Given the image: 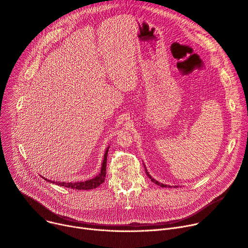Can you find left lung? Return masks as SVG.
<instances>
[{
  "instance_id": "1",
  "label": "left lung",
  "mask_w": 248,
  "mask_h": 248,
  "mask_svg": "<svg viewBox=\"0 0 248 248\" xmlns=\"http://www.w3.org/2000/svg\"><path fill=\"white\" fill-rule=\"evenodd\" d=\"M144 167H145V171H146V174L148 175V177L151 179V181L153 182V183H155V185H158V186H161V187H170V186H168V185H165V184H163V183H160V182H158L157 180H155L154 178H152V176L149 174V172H148V170H147V168H146V166L144 165ZM175 187H178V186H175Z\"/></svg>"
}]
</instances>
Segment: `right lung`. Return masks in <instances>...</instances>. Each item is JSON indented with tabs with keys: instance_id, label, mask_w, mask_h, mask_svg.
I'll use <instances>...</instances> for the list:
<instances>
[{
	"instance_id": "right-lung-1",
	"label": "right lung",
	"mask_w": 248,
	"mask_h": 248,
	"mask_svg": "<svg viewBox=\"0 0 248 248\" xmlns=\"http://www.w3.org/2000/svg\"><path fill=\"white\" fill-rule=\"evenodd\" d=\"M108 149H109V147H108L106 152H104L100 173L97 176H95L94 178H93V179L86 180L84 182H69V183H67V182H57V181L55 182V181H51V180H49L47 178H43V177L42 178L44 180H46L47 182H49V183L56 184V185L61 186V187H66V188H71V189H76V190H91V189H95L99 185H101L103 182H104V179H106V175H107V159H108Z\"/></svg>"
}]
</instances>
